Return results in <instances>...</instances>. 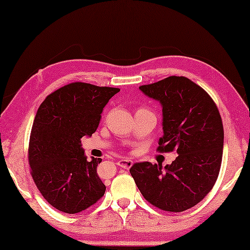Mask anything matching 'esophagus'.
I'll use <instances>...</instances> for the list:
<instances>
[{"instance_id":"1","label":"esophagus","mask_w":250,"mask_h":250,"mask_svg":"<svg viewBox=\"0 0 250 250\" xmlns=\"http://www.w3.org/2000/svg\"><path fill=\"white\" fill-rule=\"evenodd\" d=\"M117 165L124 169H129L133 166V162L128 158H122L117 162Z\"/></svg>"}]
</instances>
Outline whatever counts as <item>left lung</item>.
<instances>
[{
    "instance_id": "left-lung-1",
    "label": "left lung",
    "mask_w": 250,
    "mask_h": 250,
    "mask_svg": "<svg viewBox=\"0 0 250 250\" xmlns=\"http://www.w3.org/2000/svg\"><path fill=\"white\" fill-rule=\"evenodd\" d=\"M163 107L159 152L176 150L165 167L136 163L129 173L140 192L159 209L180 213L200 203L220 173L224 131L220 111L204 88L183 76H169L140 86Z\"/></svg>"
}]
</instances>
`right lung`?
<instances>
[{"mask_svg":"<svg viewBox=\"0 0 250 250\" xmlns=\"http://www.w3.org/2000/svg\"><path fill=\"white\" fill-rule=\"evenodd\" d=\"M118 92L76 82L47 95L36 112L28 148L30 173L44 199L62 213L83 211L104 194L97 174L102 159L88 162L81 139L97 131L104 105Z\"/></svg>","mask_w":250,"mask_h":250,"instance_id":"add662e5","label":"right lung"}]
</instances>
